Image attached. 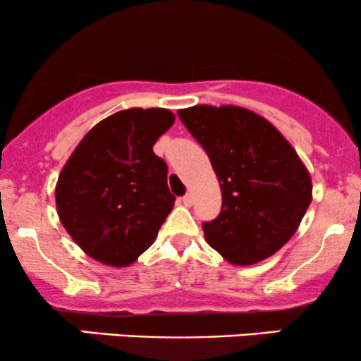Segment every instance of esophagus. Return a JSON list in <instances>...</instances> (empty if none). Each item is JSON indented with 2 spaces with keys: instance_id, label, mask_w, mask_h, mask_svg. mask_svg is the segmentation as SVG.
<instances>
[{
  "instance_id": "34e87169",
  "label": "esophagus",
  "mask_w": 361,
  "mask_h": 361,
  "mask_svg": "<svg viewBox=\"0 0 361 361\" xmlns=\"http://www.w3.org/2000/svg\"><path fill=\"white\" fill-rule=\"evenodd\" d=\"M181 202H183V205L185 207H190L193 204V197H192V193H186L183 198H181Z\"/></svg>"
}]
</instances>
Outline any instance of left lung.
<instances>
[{"instance_id": "8db88e82", "label": "left lung", "mask_w": 361, "mask_h": 361, "mask_svg": "<svg viewBox=\"0 0 361 361\" xmlns=\"http://www.w3.org/2000/svg\"><path fill=\"white\" fill-rule=\"evenodd\" d=\"M178 117L221 183V214L202 226L207 243L239 267L270 258L295 234L312 200L295 149L267 118L241 106L197 105Z\"/></svg>"}]
</instances>
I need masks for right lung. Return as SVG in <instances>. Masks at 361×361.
Masks as SVG:
<instances>
[{"instance_id": "obj_1", "label": "right lung", "mask_w": 361, "mask_h": 361, "mask_svg": "<svg viewBox=\"0 0 361 361\" xmlns=\"http://www.w3.org/2000/svg\"><path fill=\"white\" fill-rule=\"evenodd\" d=\"M173 122L166 109L117 111L91 128L62 168L57 214L91 258L128 267L154 243L175 197L152 146Z\"/></svg>"}]
</instances>
